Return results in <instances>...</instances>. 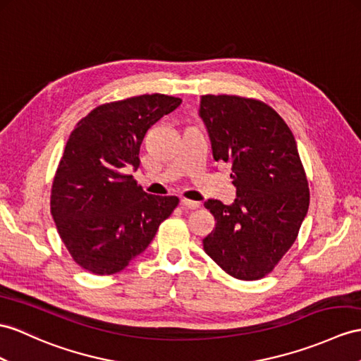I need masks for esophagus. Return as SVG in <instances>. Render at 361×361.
I'll return each instance as SVG.
<instances>
[{
    "label": "esophagus",
    "instance_id": "obj_1",
    "mask_svg": "<svg viewBox=\"0 0 361 361\" xmlns=\"http://www.w3.org/2000/svg\"><path fill=\"white\" fill-rule=\"evenodd\" d=\"M180 204L188 208V209H197L200 207V202H196V200H190V199H182Z\"/></svg>",
    "mask_w": 361,
    "mask_h": 361
}]
</instances>
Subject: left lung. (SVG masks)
Segmentation results:
<instances>
[{"label":"left lung","mask_w":361,"mask_h":361,"mask_svg":"<svg viewBox=\"0 0 361 361\" xmlns=\"http://www.w3.org/2000/svg\"><path fill=\"white\" fill-rule=\"evenodd\" d=\"M204 121L216 162L231 165L235 200L208 199L216 226L204 250L228 274L257 280L293 247L307 214L310 190L295 139L269 105L230 94H205Z\"/></svg>","instance_id":"1"}]
</instances>
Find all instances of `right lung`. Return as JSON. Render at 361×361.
Listing matches in <instances>:
<instances>
[{
    "label": "right lung",
    "instance_id": "obj_1",
    "mask_svg": "<svg viewBox=\"0 0 361 361\" xmlns=\"http://www.w3.org/2000/svg\"><path fill=\"white\" fill-rule=\"evenodd\" d=\"M166 94L104 104L78 122L51 187V216L73 260L93 274H113L145 251L176 196L147 195L133 176L147 130L180 105Z\"/></svg>",
    "mask_w": 361,
    "mask_h": 361
}]
</instances>
